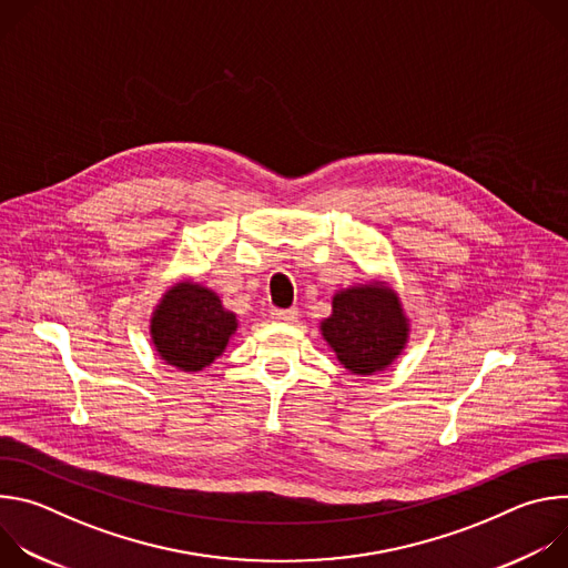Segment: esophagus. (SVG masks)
I'll list each match as a JSON object with an SVG mask.
<instances>
[{"mask_svg": "<svg viewBox=\"0 0 568 568\" xmlns=\"http://www.w3.org/2000/svg\"><path fill=\"white\" fill-rule=\"evenodd\" d=\"M270 316L278 323H292V321L298 318V312L296 310H272Z\"/></svg>", "mask_w": 568, "mask_h": 568, "instance_id": "obj_1", "label": "esophagus"}]
</instances>
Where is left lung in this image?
<instances>
[{
	"mask_svg": "<svg viewBox=\"0 0 568 568\" xmlns=\"http://www.w3.org/2000/svg\"><path fill=\"white\" fill-rule=\"evenodd\" d=\"M321 335L344 368L373 375L388 368L407 346L409 318L386 283L371 281L333 296V314L321 321Z\"/></svg>",
	"mask_w": 568,
	"mask_h": 568,
	"instance_id": "8db88e82",
	"label": "left lung"
}]
</instances>
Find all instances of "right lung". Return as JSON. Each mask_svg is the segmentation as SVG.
<instances>
[{
    "instance_id": "right-lung-1",
    "label": "right lung",
    "mask_w": 568,
    "mask_h": 568,
    "mask_svg": "<svg viewBox=\"0 0 568 568\" xmlns=\"http://www.w3.org/2000/svg\"><path fill=\"white\" fill-rule=\"evenodd\" d=\"M235 328L237 318L222 305L220 296L193 281L175 283L161 296L150 318L154 351L184 373H197L213 364Z\"/></svg>"
}]
</instances>
